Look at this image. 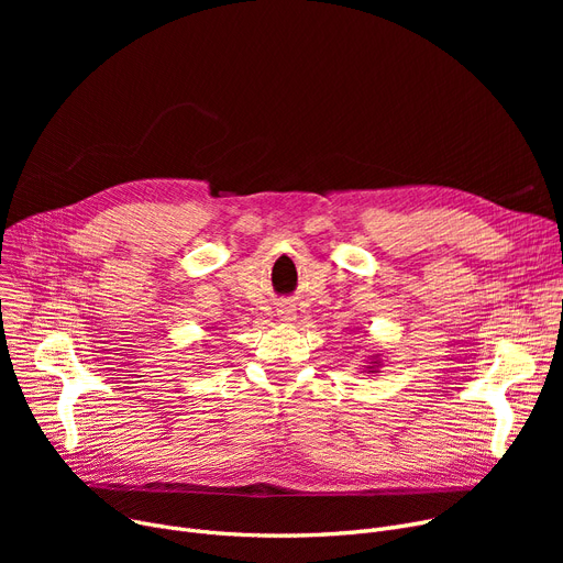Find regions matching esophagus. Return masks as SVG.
I'll return each mask as SVG.
<instances>
[{
  "label": "esophagus",
  "instance_id": "esophagus-1",
  "mask_svg": "<svg viewBox=\"0 0 563 563\" xmlns=\"http://www.w3.org/2000/svg\"><path fill=\"white\" fill-rule=\"evenodd\" d=\"M278 314H280V319H283V321L297 319V312H294V308H291V306H283V308L278 310Z\"/></svg>",
  "mask_w": 563,
  "mask_h": 563
}]
</instances>
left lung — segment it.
I'll return each instance as SVG.
<instances>
[{"mask_svg": "<svg viewBox=\"0 0 563 563\" xmlns=\"http://www.w3.org/2000/svg\"><path fill=\"white\" fill-rule=\"evenodd\" d=\"M380 367V353H374V356H369V365L365 367L367 374H376Z\"/></svg>", "mask_w": 563, "mask_h": 563, "instance_id": "left-lung-1", "label": "left lung"}]
</instances>
